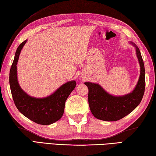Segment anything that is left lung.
I'll return each mask as SVG.
<instances>
[{
	"mask_svg": "<svg viewBox=\"0 0 156 156\" xmlns=\"http://www.w3.org/2000/svg\"><path fill=\"white\" fill-rule=\"evenodd\" d=\"M136 53L141 68L139 81L132 93L115 97L108 93L98 84L85 82L88 88V104L94 117L104 121H117L132 112L141 103L145 92V66L139 48Z\"/></svg>",
	"mask_w": 156,
	"mask_h": 156,
	"instance_id": "obj_1",
	"label": "left lung"
}]
</instances>
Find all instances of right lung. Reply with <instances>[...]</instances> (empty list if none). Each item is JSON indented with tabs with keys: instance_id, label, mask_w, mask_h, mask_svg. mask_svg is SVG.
<instances>
[{
	"instance_id": "right-lung-1",
	"label": "right lung",
	"mask_w": 156,
	"mask_h": 156,
	"mask_svg": "<svg viewBox=\"0 0 156 156\" xmlns=\"http://www.w3.org/2000/svg\"><path fill=\"white\" fill-rule=\"evenodd\" d=\"M26 42L27 40L21 42L17 48L11 67L9 84L12 97L18 110L26 118L39 124L49 125L62 117L66 101L74 89L76 82L74 80L66 82L54 93L44 98H35L24 92L17 81V64L20 52Z\"/></svg>"
}]
</instances>
